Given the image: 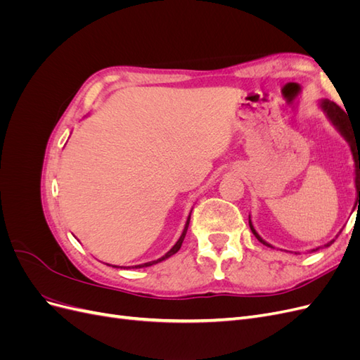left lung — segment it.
I'll list each match as a JSON object with an SVG mask.
<instances>
[{
  "instance_id": "left-lung-1",
  "label": "left lung",
  "mask_w": 360,
  "mask_h": 360,
  "mask_svg": "<svg viewBox=\"0 0 360 360\" xmlns=\"http://www.w3.org/2000/svg\"><path fill=\"white\" fill-rule=\"evenodd\" d=\"M319 105L321 108V111L326 114V117H328L330 122H332V124L338 129V132H340L344 136V139L347 141L348 146H350L352 155H353V159H354V174H356L354 184H356V192H357V195L360 197V148H359V144H357V141H356L357 136L354 135V130H353V127L350 124V120H348V117L344 112V110H341L340 106H338L335 102H332L329 99H321L319 102ZM249 226H250V231L254 233V236L258 238L261 243L269 246V248H274L270 243L263 240V238H261V236L255 231V228L252 225V221H250V216H249ZM333 242L335 240H330L329 243H326L324 246H330ZM317 249H320V248H317ZM317 249H312V250H317Z\"/></svg>"
}]
</instances>
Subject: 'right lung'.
<instances>
[{
  "label": "right lung",
  "mask_w": 360,
  "mask_h": 360,
  "mask_svg": "<svg viewBox=\"0 0 360 360\" xmlns=\"http://www.w3.org/2000/svg\"><path fill=\"white\" fill-rule=\"evenodd\" d=\"M189 221H191V213H189V216H188V221H186V225H184V228H183V233H181V236H180V238L177 240V243L174 245L168 252L163 255V257H160V258H158V259H155V261H148V263H144V264H138V266H135V269H141V267H148V266H153V264H158V263H160V261H163V259H167V258H169V257H172L174 254L177 252V250L181 248V243H183V240H184V236H186V231H188V226H189ZM112 267H117V266H112Z\"/></svg>",
  "instance_id": "obj_1"
}]
</instances>
